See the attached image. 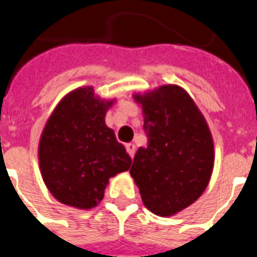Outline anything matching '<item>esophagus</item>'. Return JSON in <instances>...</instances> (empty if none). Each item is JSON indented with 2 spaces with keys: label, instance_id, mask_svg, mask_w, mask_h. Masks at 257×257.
Returning a JSON list of instances; mask_svg holds the SVG:
<instances>
[{
  "label": "esophagus",
  "instance_id": "1",
  "mask_svg": "<svg viewBox=\"0 0 257 257\" xmlns=\"http://www.w3.org/2000/svg\"><path fill=\"white\" fill-rule=\"evenodd\" d=\"M125 149H126V152H128L129 156L133 159V156H135V152H136V147H135V144H132V143L125 144Z\"/></svg>",
  "mask_w": 257,
  "mask_h": 257
}]
</instances>
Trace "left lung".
Wrapping results in <instances>:
<instances>
[{"mask_svg":"<svg viewBox=\"0 0 257 257\" xmlns=\"http://www.w3.org/2000/svg\"><path fill=\"white\" fill-rule=\"evenodd\" d=\"M148 144L137 149L131 175L145 207L171 216L205 191L213 169V141L205 118L184 89L160 86L135 96Z\"/></svg>","mask_w":257,"mask_h":257,"instance_id":"obj_1","label":"left lung"}]
</instances>
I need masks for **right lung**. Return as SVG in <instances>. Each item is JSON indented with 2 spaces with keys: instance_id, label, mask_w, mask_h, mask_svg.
I'll use <instances>...</instances> for the list:
<instances>
[{
  "instance_id": "obj_1",
  "label": "right lung",
  "mask_w": 257,
  "mask_h": 257,
  "mask_svg": "<svg viewBox=\"0 0 257 257\" xmlns=\"http://www.w3.org/2000/svg\"><path fill=\"white\" fill-rule=\"evenodd\" d=\"M110 104L94 96L89 86L76 89L62 98L46 122L38 148L40 168L60 203L96 207L109 177L132 164L124 145L105 125Z\"/></svg>"
}]
</instances>
